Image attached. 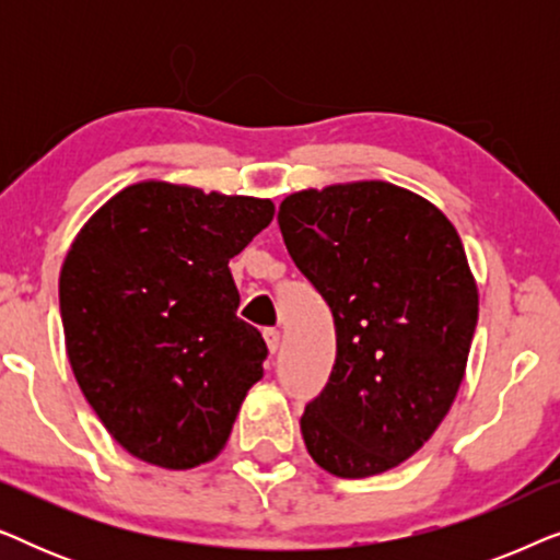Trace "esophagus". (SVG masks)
I'll return each instance as SVG.
<instances>
[{
  "label": "esophagus",
  "instance_id": "obj_1",
  "mask_svg": "<svg viewBox=\"0 0 560 560\" xmlns=\"http://www.w3.org/2000/svg\"><path fill=\"white\" fill-rule=\"evenodd\" d=\"M265 343L267 349H270V354L280 349V331L278 328H265Z\"/></svg>",
  "mask_w": 560,
  "mask_h": 560
}]
</instances>
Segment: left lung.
<instances>
[{
	"label": "left lung",
	"instance_id": "left-lung-1",
	"mask_svg": "<svg viewBox=\"0 0 560 560\" xmlns=\"http://www.w3.org/2000/svg\"><path fill=\"white\" fill-rule=\"evenodd\" d=\"M278 224L334 313L336 362L301 433L320 469L364 479L435 433L462 387L479 293L456 229L385 180L290 194Z\"/></svg>",
	"mask_w": 560,
	"mask_h": 560
}]
</instances>
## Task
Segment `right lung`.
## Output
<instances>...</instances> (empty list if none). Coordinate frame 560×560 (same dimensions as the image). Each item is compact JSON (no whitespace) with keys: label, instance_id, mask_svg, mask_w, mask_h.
I'll list each match as a JSON object with an SVG mask.
<instances>
[{"label":"right lung","instance_id":"obj_1","mask_svg":"<svg viewBox=\"0 0 560 560\" xmlns=\"http://www.w3.org/2000/svg\"><path fill=\"white\" fill-rule=\"evenodd\" d=\"M272 217L270 198L142 180L75 234L60 270L68 362L140 462L180 471L217 458L262 380L267 347L236 316L229 259Z\"/></svg>","mask_w":560,"mask_h":560}]
</instances>
